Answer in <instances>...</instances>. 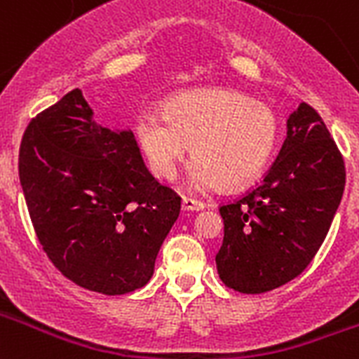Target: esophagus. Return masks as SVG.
<instances>
[{"label": "esophagus", "mask_w": 359, "mask_h": 359, "mask_svg": "<svg viewBox=\"0 0 359 359\" xmlns=\"http://www.w3.org/2000/svg\"><path fill=\"white\" fill-rule=\"evenodd\" d=\"M182 208L183 210H187V212H198V210H203V208H205V203L203 201H198V199H194V198H183L182 199Z\"/></svg>", "instance_id": "34e87169"}]
</instances>
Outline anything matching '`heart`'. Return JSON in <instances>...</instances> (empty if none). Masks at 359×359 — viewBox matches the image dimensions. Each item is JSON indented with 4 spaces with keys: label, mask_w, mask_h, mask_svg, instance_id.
<instances>
[{
    "label": "heart",
    "mask_w": 359,
    "mask_h": 359,
    "mask_svg": "<svg viewBox=\"0 0 359 359\" xmlns=\"http://www.w3.org/2000/svg\"><path fill=\"white\" fill-rule=\"evenodd\" d=\"M136 136L152 174L172 180L192 144V189H241L261 176L277 151V111L231 88L192 90L172 97L163 113L144 109Z\"/></svg>",
    "instance_id": "b5f03b06"
}]
</instances>
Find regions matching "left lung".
Segmentation results:
<instances>
[{
	"mask_svg": "<svg viewBox=\"0 0 359 359\" xmlns=\"http://www.w3.org/2000/svg\"><path fill=\"white\" fill-rule=\"evenodd\" d=\"M344 189V158L318 113L302 102L261 185L219 208L224 237L215 264L224 286L257 294L298 277L327 236Z\"/></svg>",
	"mask_w": 359,
	"mask_h": 359,
	"instance_id": "left-lung-1",
	"label": "left lung"
}]
</instances>
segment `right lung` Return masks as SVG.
<instances>
[{
  "label": "right lung",
  "mask_w": 359,
  "mask_h": 359,
  "mask_svg": "<svg viewBox=\"0 0 359 359\" xmlns=\"http://www.w3.org/2000/svg\"><path fill=\"white\" fill-rule=\"evenodd\" d=\"M19 182L53 266L102 294L151 280L182 208V198L147 170L131 129L95 122L79 88L28 123Z\"/></svg>",
  "instance_id": "add662e5"
}]
</instances>
